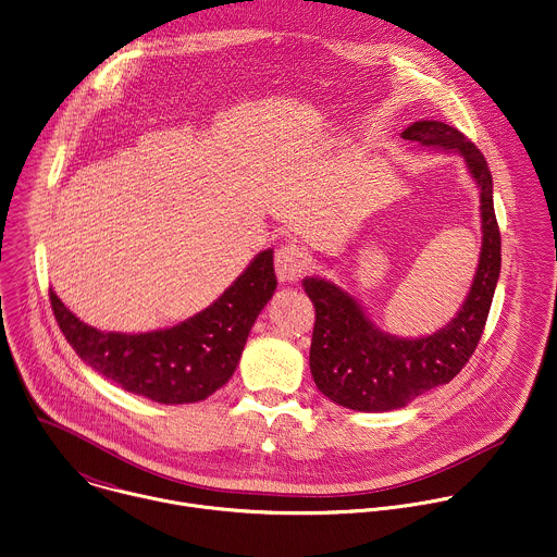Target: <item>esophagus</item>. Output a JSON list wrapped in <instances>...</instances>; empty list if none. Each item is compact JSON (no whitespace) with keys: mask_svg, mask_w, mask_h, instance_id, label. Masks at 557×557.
Masks as SVG:
<instances>
[{"mask_svg":"<svg viewBox=\"0 0 557 557\" xmlns=\"http://www.w3.org/2000/svg\"><path fill=\"white\" fill-rule=\"evenodd\" d=\"M310 267L308 251L297 243H286L275 253V273L280 282H297Z\"/></svg>","mask_w":557,"mask_h":557,"instance_id":"obj_1","label":"esophagus"}]
</instances>
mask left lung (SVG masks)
Returning a JSON list of instances; mask_svg holds the SVG:
<instances>
[{"label": "left lung", "instance_id": "obj_1", "mask_svg": "<svg viewBox=\"0 0 557 557\" xmlns=\"http://www.w3.org/2000/svg\"><path fill=\"white\" fill-rule=\"evenodd\" d=\"M401 138L458 151L480 186L482 251L471 290L458 314L438 332L399 338L382 332L341 286L306 277L304 290L317 310L310 371L317 388L334 404L358 412H388L449 384L473 356L491 312L502 273V234L493 203V175L482 151L443 121H417Z\"/></svg>", "mask_w": 557, "mask_h": 557}]
</instances>
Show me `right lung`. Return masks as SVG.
I'll list each match as a JSON object with an SVG mask.
<instances>
[{"label": "right lung", "instance_id": "add662e5", "mask_svg": "<svg viewBox=\"0 0 557 557\" xmlns=\"http://www.w3.org/2000/svg\"><path fill=\"white\" fill-rule=\"evenodd\" d=\"M277 288L273 249L199 314L156 332H101L82 323L49 288L53 317L75 354L123 391L164 406L203 401L236 371L251 325Z\"/></svg>", "mask_w": 557, "mask_h": 557}]
</instances>
